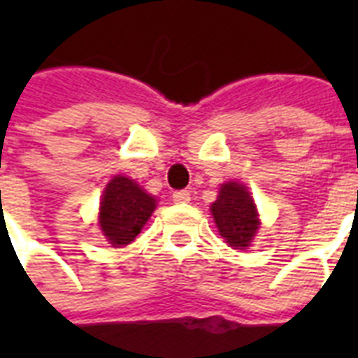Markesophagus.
Here are the masks:
<instances>
[{
  "label": "esophagus",
  "mask_w": 358,
  "mask_h": 358,
  "mask_svg": "<svg viewBox=\"0 0 358 358\" xmlns=\"http://www.w3.org/2000/svg\"><path fill=\"white\" fill-rule=\"evenodd\" d=\"M173 201L176 202V204H187V202L191 201V195H189V191H174L173 193Z\"/></svg>",
  "instance_id": "esophagus-1"
}]
</instances>
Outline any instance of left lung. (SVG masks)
Returning a JSON list of instances; mask_svg holds the SVG:
<instances>
[{"instance_id":"left-lung-1","label":"left lung","mask_w":358,"mask_h":358,"mask_svg":"<svg viewBox=\"0 0 358 358\" xmlns=\"http://www.w3.org/2000/svg\"><path fill=\"white\" fill-rule=\"evenodd\" d=\"M213 221L217 224L221 238L234 249L249 247L258 232L260 219L252 195L243 184L227 182L219 189L217 201L212 204Z\"/></svg>"}]
</instances>
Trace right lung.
<instances>
[{"instance_id": "obj_1", "label": "right lung", "mask_w": 358, "mask_h": 358, "mask_svg": "<svg viewBox=\"0 0 358 358\" xmlns=\"http://www.w3.org/2000/svg\"><path fill=\"white\" fill-rule=\"evenodd\" d=\"M154 210L156 199L137 182L119 174L103 189L98 224L109 243L124 247L137 238Z\"/></svg>"}]
</instances>
